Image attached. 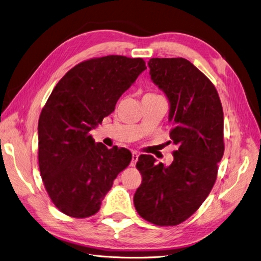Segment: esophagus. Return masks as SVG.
Returning a JSON list of instances; mask_svg holds the SVG:
<instances>
[{"instance_id": "esophagus-1", "label": "esophagus", "mask_w": 261, "mask_h": 261, "mask_svg": "<svg viewBox=\"0 0 261 261\" xmlns=\"http://www.w3.org/2000/svg\"><path fill=\"white\" fill-rule=\"evenodd\" d=\"M138 156H139V154H138V152L137 151H133L132 152V167H134V165L136 164V162H137V160H138Z\"/></svg>"}]
</instances>
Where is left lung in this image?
<instances>
[{
	"instance_id": "left-lung-1",
	"label": "left lung",
	"mask_w": 261,
	"mask_h": 261,
	"mask_svg": "<svg viewBox=\"0 0 261 261\" xmlns=\"http://www.w3.org/2000/svg\"><path fill=\"white\" fill-rule=\"evenodd\" d=\"M148 66L169 100L170 138L178 148L170 165L139 155L136 167L143 180L134 204L150 223L177 225L197 211L215 185L224 152L223 110L216 87L186 59L155 58Z\"/></svg>"
}]
</instances>
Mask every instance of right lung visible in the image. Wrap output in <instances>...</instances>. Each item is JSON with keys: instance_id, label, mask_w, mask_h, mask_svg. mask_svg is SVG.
Masks as SVG:
<instances>
[{"instance_id": "1", "label": "right lung", "mask_w": 261, "mask_h": 261, "mask_svg": "<svg viewBox=\"0 0 261 261\" xmlns=\"http://www.w3.org/2000/svg\"><path fill=\"white\" fill-rule=\"evenodd\" d=\"M143 59L108 55L74 66L51 92L38 123L39 169L60 211L74 218L97 213L113 180L132 160L126 148L108 149L89 132L146 69Z\"/></svg>"}]
</instances>
